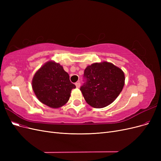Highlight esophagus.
I'll list each match as a JSON object with an SVG mask.
<instances>
[{"mask_svg": "<svg viewBox=\"0 0 161 161\" xmlns=\"http://www.w3.org/2000/svg\"><path fill=\"white\" fill-rule=\"evenodd\" d=\"M75 85H76V88H79V87L80 86V82H76V83H75Z\"/></svg>", "mask_w": 161, "mask_h": 161, "instance_id": "34e87169", "label": "esophagus"}]
</instances>
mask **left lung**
<instances>
[{
    "label": "left lung",
    "instance_id": "8db88e82",
    "mask_svg": "<svg viewBox=\"0 0 161 161\" xmlns=\"http://www.w3.org/2000/svg\"><path fill=\"white\" fill-rule=\"evenodd\" d=\"M83 77L85 82L80 90L86 103L95 108H103L114 102L125 82L124 72L107 62L88 66Z\"/></svg>",
    "mask_w": 161,
    "mask_h": 161
}]
</instances>
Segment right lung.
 Returning a JSON list of instances; mask_svg holds the SVG:
<instances>
[{
    "label": "right lung",
    "mask_w": 161,
    "mask_h": 161,
    "mask_svg": "<svg viewBox=\"0 0 161 161\" xmlns=\"http://www.w3.org/2000/svg\"><path fill=\"white\" fill-rule=\"evenodd\" d=\"M32 88L42 103L58 108L67 103L72 89L76 86L60 64L50 61L36 72L32 80Z\"/></svg>",
    "instance_id": "add662e5"
}]
</instances>
